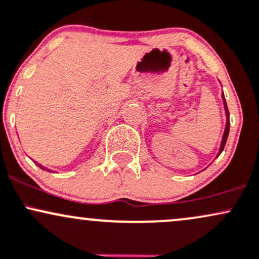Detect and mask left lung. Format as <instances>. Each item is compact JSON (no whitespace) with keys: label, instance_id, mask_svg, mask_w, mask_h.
<instances>
[{"label":"left lung","instance_id":"8db88e82","mask_svg":"<svg viewBox=\"0 0 259 259\" xmlns=\"http://www.w3.org/2000/svg\"><path fill=\"white\" fill-rule=\"evenodd\" d=\"M223 101H224V109H225V114H226V126H225V131H224V135H223V139H222V144H220L219 148V152H218V155L219 156L222 152L224 150V147H225L226 141H228V136H229V131H230V114H229V109L228 105H226V101H225V97H224V93H223Z\"/></svg>","mask_w":259,"mask_h":259}]
</instances>
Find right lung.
I'll use <instances>...</instances> for the list:
<instances>
[{
  "label": "right lung",
  "mask_w": 259,
  "mask_h": 259,
  "mask_svg": "<svg viewBox=\"0 0 259 259\" xmlns=\"http://www.w3.org/2000/svg\"><path fill=\"white\" fill-rule=\"evenodd\" d=\"M37 165H39V166H40V167H41V168H42V166H41V165H40V164H37Z\"/></svg>",
  "instance_id": "right-lung-1"
}]
</instances>
